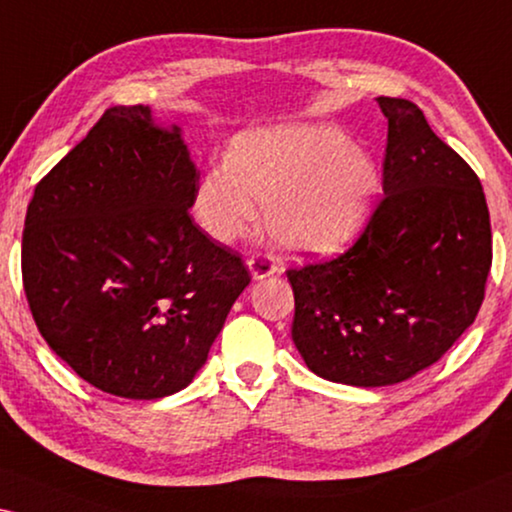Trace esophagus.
<instances>
[{"label":"esophagus","mask_w":512,"mask_h":512,"mask_svg":"<svg viewBox=\"0 0 512 512\" xmlns=\"http://www.w3.org/2000/svg\"><path fill=\"white\" fill-rule=\"evenodd\" d=\"M248 269H250V275H253V280H264L278 271V266L262 255H253L248 259Z\"/></svg>","instance_id":"34e87169"}]
</instances>
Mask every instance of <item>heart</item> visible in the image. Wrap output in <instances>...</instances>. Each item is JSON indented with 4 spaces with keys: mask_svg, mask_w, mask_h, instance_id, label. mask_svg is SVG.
<instances>
[{
    "mask_svg": "<svg viewBox=\"0 0 512 512\" xmlns=\"http://www.w3.org/2000/svg\"><path fill=\"white\" fill-rule=\"evenodd\" d=\"M383 175L378 161L342 129L294 123L237 136L227 164L202 173L196 216L218 243H234L266 207L275 246L300 257L337 253L376 205Z\"/></svg>",
    "mask_w": 512,
    "mask_h": 512,
    "instance_id": "heart-1",
    "label": "heart"
}]
</instances>
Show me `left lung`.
<instances>
[{
	"label": "left lung",
	"mask_w": 512,
	"mask_h": 512,
	"mask_svg": "<svg viewBox=\"0 0 512 512\" xmlns=\"http://www.w3.org/2000/svg\"><path fill=\"white\" fill-rule=\"evenodd\" d=\"M376 100L385 198L344 255L287 271L298 353L316 376L353 387L403 383L440 360L474 323L492 264L474 170L415 104Z\"/></svg>",
	"instance_id": "left-lung-1"
}]
</instances>
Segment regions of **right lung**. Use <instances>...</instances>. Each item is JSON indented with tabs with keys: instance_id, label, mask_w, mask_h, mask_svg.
Listing matches in <instances>:
<instances>
[{
	"instance_id": "right-lung-1",
	"label": "right lung",
	"mask_w": 512,
	"mask_h": 512,
	"mask_svg": "<svg viewBox=\"0 0 512 512\" xmlns=\"http://www.w3.org/2000/svg\"><path fill=\"white\" fill-rule=\"evenodd\" d=\"M200 173L182 127L104 111L43 180L22 234L31 314L79 378L123 399L180 392L250 275L191 221Z\"/></svg>"
}]
</instances>
